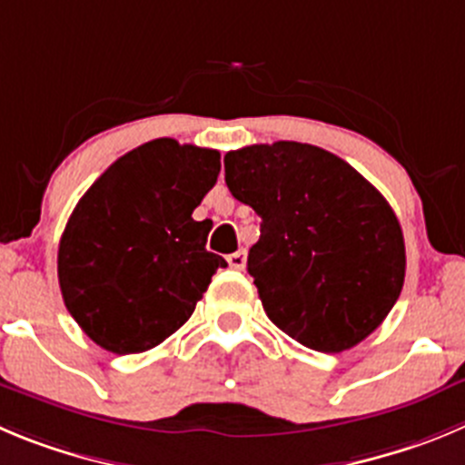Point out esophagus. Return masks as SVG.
I'll list each match as a JSON object with an SVG mask.
<instances>
[{"instance_id":"obj_1","label":"esophagus","mask_w":465,"mask_h":465,"mask_svg":"<svg viewBox=\"0 0 465 465\" xmlns=\"http://www.w3.org/2000/svg\"><path fill=\"white\" fill-rule=\"evenodd\" d=\"M227 262H229V266L233 268V271H242V268H245V262H247V252H245V250H238V252L229 254Z\"/></svg>"}]
</instances>
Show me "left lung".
Masks as SVG:
<instances>
[{
	"mask_svg": "<svg viewBox=\"0 0 465 465\" xmlns=\"http://www.w3.org/2000/svg\"><path fill=\"white\" fill-rule=\"evenodd\" d=\"M224 181L262 218L247 272L280 331L341 353L383 323L406 247L392 206L362 173L319 146L275 142L229 151Z\"/></svg>",
	"mask_w": 465,
	"mask_h": 465,
	"instance_id": "1",
	"label": "left lung"
}]
</instances>
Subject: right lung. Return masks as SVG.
<instances>
[{
  "instance_id": "obj_1",
  "label": "right lung",
  "mask_w": 465,
  "mask_h": 465,
  "mask_svg": "<svg viewBox=\"0 0 465 465\" xmlns=\"http://www.w3.org/2000/svg\"><path fill=\"white\" fill-rule=\"evenodd\" d=\"M220 153L160 137L121 155L77 202L59 241L66 310L112 353H142L193 316L223 257L206 250L202 203Z\"/></svg>"
}]
</instances>
